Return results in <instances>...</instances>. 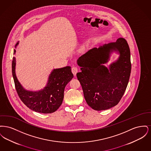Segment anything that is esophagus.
Masks as SVG:
<instances>
[{"label": "esophagus", "mask_w": 151, "mask_h": 151, "mask_svg": "<svg viewBox=\"0 0 151 151\" xmlns=\"http://www.w3.org/2000/svg\"><path fill=\"white\" fill-rule=\"evenodd\" d=\"M71 71H72V73L73 74L74 76H76L77 72H78V70L76 67H73L71 68Z\"/></svg>", "instance_id": "obj_1"}]
</instances>
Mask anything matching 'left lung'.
Masks as SVG:
<instances>
[{"label": "left lung", "instance_id": "left-lung-1", "mask_svg": "<svg viewBox=\"0 0 151 151\" xmlns=\"http://www.w3.org/2000/svg\"><path fill=\"white\" fill-rule=\"evenodd\" d=\"M116 51L119 59L108 69L103 65L111 53ZM81 72L76 74L87 104L95 110L115 106L122 99L129 81L131 63L126 40L118 38L115 42L94 47L78 59Z\"/></svg>", "mask_w": 151, "mask_h": 151}]
</instances>
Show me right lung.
I'll use <instances>...</instances> for the list:
<instances>
[{"mask_svg": "<svg viewBox=\"0 0 151 151\" xmlns=\"http://www.w3.org/2000/svg\"><path fill=\"white\" fill-rule=\"evenodd\" d=\"M19 42L16 43L15 47ZM16 53L14 49V54ZM16 58H13L12 72L16 90L22 102L30 109L40 113L55 112L62 105L65 86L72 80L73 75L70 66L54 69L51 72L46 86L36 92L25 89L18 81L15 73Z\"/></svg>", "mask_w": 151, "mask_h": 151, "instance_id": "1", "label": "right lung"}]
</instances>
